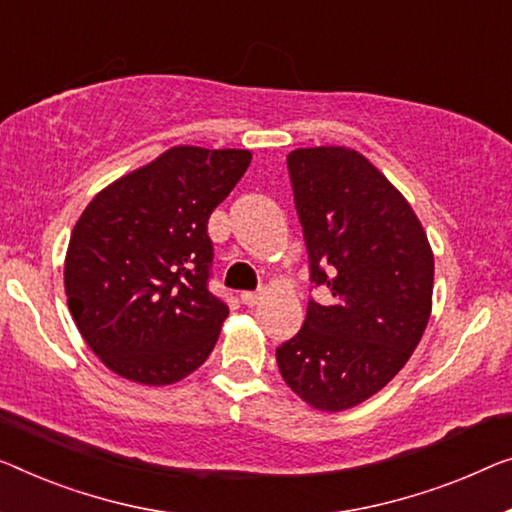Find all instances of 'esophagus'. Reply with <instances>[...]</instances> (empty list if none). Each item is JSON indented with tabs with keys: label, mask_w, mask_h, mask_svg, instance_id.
Segmentation results:
<instances>
[{
	"label": "esophagus",
	"mask_w": 512,
	"mask_h": 512,
	"mask_svg": "<svg viewBox=\"0 0 512 512\" xmlns=\"http://www.w3.org/2000/svg\"><path fill=\"white\" fill-rule=\"evenodd\" d=\"M262 299H264V292H243L241 294V301L250 305V308H253V305H257Z\"/></svg>",
	"instance_id": "34e87169"
}]
</instances>
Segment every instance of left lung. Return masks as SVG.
I'll use <instances>...</instances> for the list:
<instances>
[{
  "label": "left lung",
  "mask_w": 512,
  "mask_h": 512,
  "mask_svg": "<svg viewBox=\"0 0 512 512\" xmlns=\"http://www.w3.org/2000/svg\"><path fill=\"white\" fill-rule=\"evenodd\" d=\"M310 280L301 331L276 349L287 386L319 411L372 398L409 361L432 312L434 255L398 188L347 147L287 156Z\"/></svg>",
  "instance_id": "1"
}]
</instances>
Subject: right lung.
I'll return each mask as SVG.
<instances>
[{
	"mask_svg": "<svg viewBox=\"0 0 512 512\" xmlns=\"http://www.w3.org/2000/svg\"><path fill=\"white\" fill-rule=\"evenodd\" d=\"M250 158L172 147L82 211L64 262L68 310L114 375L167 386L209 358L230 308L209 292L207 223Z\"/></svg>",
	"mask_w": 512,
	"mask_h": 512,
	"instance_id": "add662e5",
	"label": "right lung"
}]
</instances>
